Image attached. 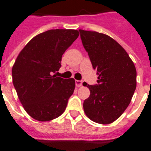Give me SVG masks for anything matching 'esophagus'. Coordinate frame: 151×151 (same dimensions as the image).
<instances>
[{
	"mask_svg": "<svg viewBox=\"0 0 151 151\" xmlns=\"http://www.w3.org/2000/svg\"><path fill=\"white\" fill-rule=\"evenodd\" d=\"M82 83H83V81H75L76 87H81Z\"/></svg>",
	"mask_w": 151,
	"mask_h": 151,
	"instance_id": "1",
	"label": "esophagus"
}]
</instances>
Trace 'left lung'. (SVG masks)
I'll list each match as a JSON object with an SVG mask.
<instances>
[{
    "label": "left lung",
    "instance_id": "left-lung-1",
    "mask_svg": "<svg viewBox=\"0 0 151 151\" xmlns=\"http://www.w3.org/2000/svg\"><path fill=\"white\" fill-rule=\"evenodd\" d=\"M82 44L98 75L97 84L87 86L90 97L83 111L93 122L108 124L128 107L137 87L134 62L122 47L108 35L79 30Z\"/></svg>",
    "mask_w": 151,
    "mask_h": 151
}]
</instances>
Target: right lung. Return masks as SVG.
<instances>
[{
	"instance_id": "obj_1",
	"label": "right lung",
	"mask_w": 151,
	"mask_h": 151,
	"mask_svg": "<svg viewBox=\"0 0 151 151\" xmlns=\"http://www.w3.org/2000/svg\"><path fill=\"white\" fill-rule=\"evenodd\" d=\"M78 36V30L71 29L41 33L27 44L15 60L14 86L26 112L37 121H51L65 111L75 81L52 74L60 69L62 55Z\"/></svg>"
}]
</instances>
